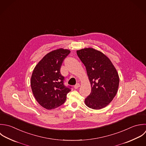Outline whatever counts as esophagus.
Returning a JSON list of instances; mask_svg holds the SVG:
<instances>
[{"label": "esophagus", "instance_id": "34e87169", "mask_svg": "<svg viewBox=\"0 0 146 146\" xmlns=\"http://www.w3.org/2000/svg\"><path fill=\"white\" fill-rule=\"evenodd\" d=\"M80 86V84H76L74 87V88H75V89H78Z\"/></svg>", "mask_w": 146, "mask_h": 146}]
</instances>
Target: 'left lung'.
<instances>
[{
    "label": "left lung",
    "mask_w": 146,
    "mask_h": 146,
    "mask_svg": "<svg viewBox=\"0 0 146 146\" xmlns=\"http://www.w3.org/2000/svg\"><path fill=\"white\" fill-rule=\"evenodd\" d=\"M85 66L92 90L85 103L89 108L98 110L108 106L115 97L119 87L118 72L110 59L92 48L77 50Z\"/></svg>",
    "instance_id": "obj_1"
}]
</instances>
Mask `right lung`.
<instances>
[{
	"label": "right lung",
	"mask_w": 146,
	"mask_h": 146,
	"mask_svg": "<svg viewBox=\"0 0 146 146\" xmlns=\"http://www.w3.org/2000/svg\"><path fill=\"white\" fill-rule=\"evenodd\" d=\"M70 53L60 48L46 54L33 69L31 86L37 102L44 108L51 110L62 105L66 101L71 87L64 85V77L60 73L64 60Z\"/></svg>",
	"instance_id": "obj_1"
}]
</instances>
